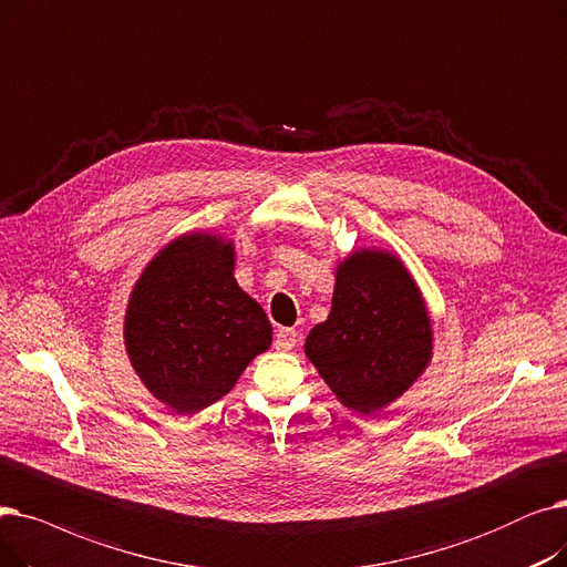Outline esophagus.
I'll use <instances>...</instances> for the list:
<instances>
[{
	"mask_svg": "<svg viewBox=\"0 0 567 567\" xmlns=\"http://www.w3.org/2000/svg\"><path fill=\"white\" fill-rule=\"evenodd\" d=\"M295 343H298V332H295L292 328H279L275 332L277 350H290Z\"/></svg>",
	"mask_w": 567,
	"mask_h": 567,
	"instance_id": "esophagus-1",
	"label": "esophagus"
}]
</instances>
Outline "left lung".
I'll return each mask as SVG.
<instances>
[{
    "instance_id": "obj_1",
    "label": "left lung",
    "mask_w": 567,
    "mask_h": 567,
    "mask_svg": "<svg viewBox=\"0 0 567 567\" xmlns=\"http://www.w3.org/2000/svg\"><path fill=\"white\" fill-rule=\"evenodd\" d=\"M434 330L409 267L383 249L337 265L332 309L305 355L346 409L373 415L406 392L431 362Z\"/></svg>"
}]
</instances>
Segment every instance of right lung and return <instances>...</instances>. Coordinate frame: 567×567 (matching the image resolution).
Listing matches in <instances>:
<instances>
[{"instance_id": "add662e5", "label": "right lung", "mask_w": 567, "mask_h": 567, "mask_svg": "<svg viewBox=\"0 0 567 567\" xmlns=\"http://www.w3.org/2000/svg\"><path fill=\"white\" fill-rule=\"evenodd\" d=\"M233 272V239L184 233L145 265L131 290L124 316L131 367L177 415L226 396L272 343L262 307Z\"/></svg>"}]
</instances>
